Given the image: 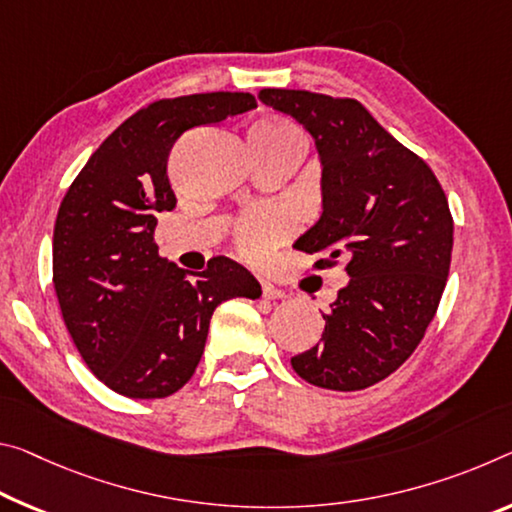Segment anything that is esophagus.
<instances>
[{
	"label": "esophagus",
	"instance_id": "esophagus-1",
	"mask_svg": "<svg viewBox=\"0 0 512 512\" xmlns=\"http://www.w3.org/2000/svg\"><path fill=\"white\" fill-rule=\"evenodd\" d=\"M262 296L269 300H280V298H285V291L271 285V282H262Z\"/></svg>",
	"mask_w": 512,
	"mask_h": 512
}]
</instances>
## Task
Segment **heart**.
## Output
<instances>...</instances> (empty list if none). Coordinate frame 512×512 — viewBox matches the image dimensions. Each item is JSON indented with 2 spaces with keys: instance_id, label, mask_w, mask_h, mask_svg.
Instances as JSON below:
<instances>
[{
  "instance_id": "b5f03b06",
  "label": "heart",
  "mask_w": 512,
  "mask_h": 512,
  "mask_svg": "<svg viewBox=\"0 0 512 512\" xmlns=\"http://www.w3.org/2000/svg\"><path fill=\"white\" fill-rule=\"evenodd\" d=\"M250 145L255 154L285 152L296 161L307 150V136L298 123L285 116H262L248 129ZM287 230V218L282 214H257L248 216L237 227V246L246 257H264L275 241Z\"/></svg>"
}]
</instances>
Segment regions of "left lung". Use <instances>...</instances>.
I'll return each mask as SVG.
<instances>
[{
    "label": "left lung",
    "instance_id": "1",
    "mask_svg": "<svg viewBox=\"0 0 512 512\" xmlns=\"http://www.w3.org/2000/svg\"><path fill=\"white\" fill-rule=\"evenodd\" d=\"M259 100L296 118L321 157L323 214L296 246L346 259L348 285L323 314L321 344L291 367L316 387L355 392L415 353L451 266L453 218L435 173L351 97L262 88Z\"/></svg>",
    "mask_w": 512,
    "mask_h": 512
}]
</instances>
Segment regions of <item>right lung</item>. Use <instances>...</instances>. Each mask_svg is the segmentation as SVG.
Wrapping results in <instances>:
<instances>
[{
  "label": "right lung",
  "mask_w": 512,
  "mask_h": 512,
  "mask_svg": "<svg viewBox=\"0 0 512 512\" xmlns=\"http://www.w3.org/2000/svg\"><path fill=\"white\" fill-rule=\"evenodd\" d=\"M255 107L250 93L227 91L152 102L104 139L61 202L56 298L86 367L113 392L175 394L198 367L216 307L262 294L232 259L214 257L205 271L189 273L159 257L154 243L157 216L177 205L166 170L175 141Z\"/></svg>",
  "instance_id": "1"
}]
</instances>
